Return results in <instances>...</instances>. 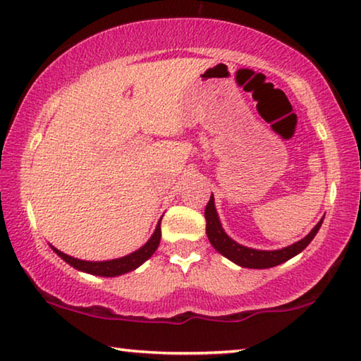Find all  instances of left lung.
Listing matches in <instances>:
<instances>
[{"label": "left lung", "instance_id": "obj_1", "mask_svg": "<svg viewBox=\"0 0 361 361\" xmlns=\"http://www.w3.org/2000/svg\"><path fill=\"white\" fill-rule=\"evenodd\" d=\"M205 219H207V235H209V240L213 247H215L219 253L226 258L234 261L235 264L242 267H250V269H267L282 264V262L288 261L293 256L301 253L302 250L309 245L312 239L315 237L317 232H319L323 219H320L319 224L309 232L307 235L304 237L293 245L282 248V250H274V252H264V250H253L242 247L239 243L229 239L226 235V232L221 228V223H219L216 210H215V200H213V195L209 200V204L205 207Z\"/></svg>", "mask_w": 361, "mask_h": 361}]
</instances>
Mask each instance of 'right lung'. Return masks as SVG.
I'll use <instances>...</instances> for the list:
<instances>
[{
    "instance_id": "add662e5",
    "label": "right lung",
    "mask_w": 361,
    "mask_h": 361,
    "mask_svg": "<svg viewBox=\"0 0 361 361\" xmlns=\"http://www.w3.org/2000/svg\"><path fill=\"white\" fill-rule=\"evenodd\" d=\"M159 242H161V221H159L154 234H152L151 239L146 242L142 248L137 250V252L130 253V255L124 256V258H119V259L100 261V262L99 261H95V262L82 261V259L71 258V256L65 255L63 252H60V250L54 248V247H52V250L63 261L68 262L70 266L79 269V271L89 272V274H92V276L114 277V276H121V274L130 272V271H133V269H137L140 264H143V262L148 258H151V255L156 252V248L159 247Z\"/></svg>"
}]
</instances>
